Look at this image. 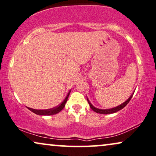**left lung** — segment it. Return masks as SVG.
I'll list each match as a JSON object with an SVG mask.
<instances>
[{
    "label": "left lung",
    "instance_id": "obj_1",
    "mask_svg": "<svg viewBox=\"0 0 156 156\" xmlns=\"http://www.w3.org/2000/svg\"><path fill=\"white\" fill-rule=\"evenodd\" d=\"M133 93H134V92L133 93V94H131V95H130L129 98H128V99L127 100V101H126L123 103H122V104L118 105V106H116L115 108H110V109H100V108H95V106H93V105L91 104V103L90 102V101H89V100H88V98H87V101H88V102L89 103V105H90V108L92 109L93 111H95V113H101V114H111V113H116V112L119 111L120 110L123 109V108L125 107L126 105H127L128 103H129V101H130V99L132 98L133 95Z\"/></svg>",
    "mask_w": 156,
    "mask_h": 156
}]
</instances>
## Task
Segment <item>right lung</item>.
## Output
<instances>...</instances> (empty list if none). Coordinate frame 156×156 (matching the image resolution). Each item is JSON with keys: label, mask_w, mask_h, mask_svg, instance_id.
Masks as SVG:
<instances>
[{"label": "right lung", "mask_w": 156, "mask_h": 156, "mask_svg": "<svg viewBox=\"0 0 156 156\" xmlns=\"http://www.w3.org/2000/svg\"><path fill=\"white\" fill-rule=\"evenodd\" d=\"M70 93V90L68 92V95H66V98L64 99V101L62 102L61 104H60L58 106L53 108H50V109H45V110H37V109H33V108H28V109L30 110V111H32L33 113L37 114V115H55V114L58 113L59 112H61L62 110L63 109V108L65 107L66 103L67 102V100L68 98V96H69Z\"/></svg>", "instance_id": "1"}]
</instances>
